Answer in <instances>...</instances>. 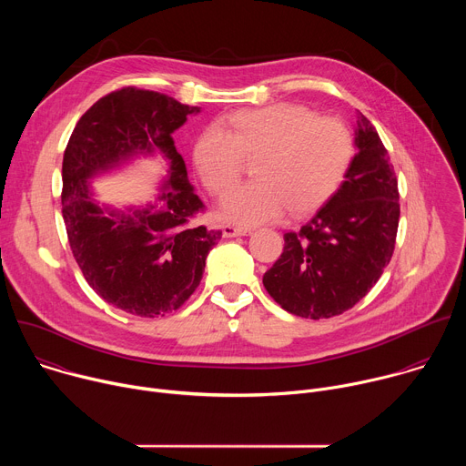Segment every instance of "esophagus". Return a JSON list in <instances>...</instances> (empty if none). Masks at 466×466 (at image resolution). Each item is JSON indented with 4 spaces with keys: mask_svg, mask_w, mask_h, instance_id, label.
Segmentation results:
<instances>
[{
    "mask_svg": "<svg viewBox=\"0 0 466 466\" xmlns=\"http://www.w3.org/2000/svg\"><path fill=\"white\" fill-rule=\"evenodd\" d=\"M250 232L247 228H238L232 225H223V236L225 238H238V236H248Z\"/></svg>",
    "mask_w": 466,
    "mask_h": 466,
    "instance_id": "esophagus-1",
    "label": "esophagus"
}]
</instances>
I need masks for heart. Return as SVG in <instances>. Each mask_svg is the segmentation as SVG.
<instances>
[{"mask_svg": "<svg viewBox=\"0 0 466 466\" xmlns=\"http://www.w3.org/2000/svg\"><path fill=\"white\" fill-rule=\"evenodd\" d=\"M254 157L256 180L230 189L219 207L227 223L256 227L279 219L286 207L293 214L313 210L341 184L354 142L343 121L279 103L225 117L223 127L205 128L193 147L195 169L216 195L239 178L243 158Z\"/></svg>", "mask_w": 466, "mask_h": 466, "instance_id": "b5f03b06", "label": "heart"}]
</instances>
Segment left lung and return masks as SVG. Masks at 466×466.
<instances>
[{"instance_id": "obj_1", "label": "left lung", "mask_w": 466, "mask_h": 466, "mask_svg": "<svg viewBox=\"0 0 466 466\" xmlns=\"http://www.w3.org/2000/svg\"><path fill=\"white\" fill-rule=\"evenodd\" d=\"M352 158L339 189L284 234V252L263 275L268 293L304 319L341 315L378 282L394 250L398 180L376 128L358 114Z\"/></svg>"}]
</instances>
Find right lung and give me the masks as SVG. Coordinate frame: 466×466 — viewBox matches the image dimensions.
I'll list each match as a JSON object with an SVG mask.
<instances>
[{"label": "right lung", "instance_id": "obj_1", "mask_svg": "<svg viewBox=\"0 0 466 466\" xmlns=\"http://www.w3.org/2000/svg\"><path fill=\"white\" fill-rule=\"evenodd\" d=\"M198 106L138 88L94 103L77 121L62 160V218L90 288L108 304L140 317L178 309L201 284L219 230L191 227L203 210L187 180L173 132ZM158 154L167 177L156 201L117 211L95 201L91 180L137 157Z\"/></svg>", "mask_w": 466, "mask_h": 466}]
</instances>
